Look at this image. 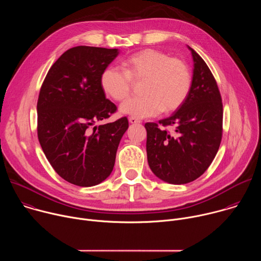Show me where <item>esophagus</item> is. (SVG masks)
I'll return each mask as SVG.
<instances>
[{
    "mask_svg": "<svg viewBox=\"0 0 261 261\" xmlns=\"http://www.w3.org/2000/svg\"><path fill=\"white\" fill-rule=\"evenodd\" d=\"M129 122H130L131 124H139V123H141L140 120H138V119H136V118H133V117L129 118Z\"/></svg>",
    "mask_w": 261,
    "mask_h": 261,
    "instance_id": "34e87169",
    "label": "esophagus"
}]
</instances>
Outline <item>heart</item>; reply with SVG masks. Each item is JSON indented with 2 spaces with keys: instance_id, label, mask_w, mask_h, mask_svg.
I'll list each match as a JSON object with an SVG mask.
<instances>
[{
  "instance_id": "1",
  "label": "heart",
  "mask_w": 261,
  "mask_h": 261,
  "mask_svg": "<svg viewBox=\"0 0 261 261\" xmlns=\"http://www.w3.org/2000/svg\"><path fill=\"white\" fill-rule=\"evenodd\" d=\"M123 70L105 68L100 76L103 91L116 101L126 100L133 83L143 81L141 94L121 106L125 115L137 119L150 118L160 113L170 114L187 99L192 74L189 65L179 58H170L166 53L146 48L130 55L122 61Z\"/></svg>"
}]
</instances>
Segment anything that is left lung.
<instances>
[{"mask_svg": "<svg viewBox=\"0 0 261 261\" xmlns=\"http://www.w3.org/2000/svg\"><path fill=\"white\" fill-rule=\"evenodd\" d=\"M194 68L190 93L184 104L159 124L146 123L147 162L160 179L181 185L199 177L213 162L222 139L223 105L210 68L190 46Z\"/></svg>", "mask_w": 261, "mask_h": 261, "instance_id": "1", "label": "left lung"}]
</instances>
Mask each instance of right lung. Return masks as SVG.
I'll return each mask as SVG.
<instances>
[{"label":"right lung","instance_id":"add662e5","mask_svg":"<svg viewBox=\"0 0 261 261\" xmlns=\"http://www.w3.org/2000/svg\"><path fill=\"white\" fill-rule=\"evenodd\" d=\"M118 55L117 48L72 47L51 66L40 89L39 142L56 172L80 187H92L109 176L129 127L126 117L94 126L117 111L105 97L100 76Z\"/></svg>","mask_w":261,"mask_h":261}]
</instances>
